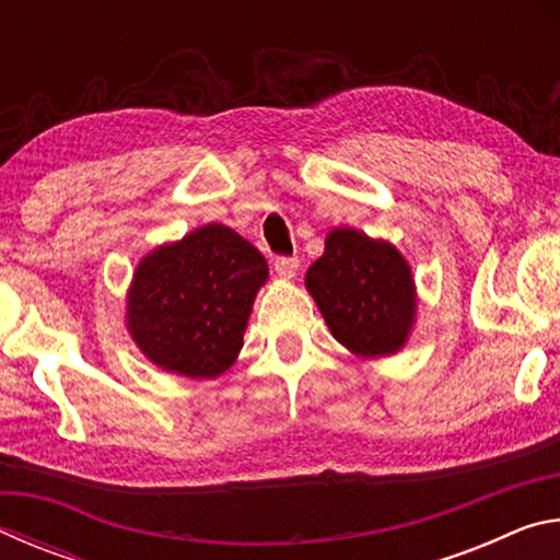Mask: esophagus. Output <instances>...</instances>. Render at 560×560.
Here are the masks:
<instances>
[{"mask_svg":"<svg viewBox=\"0 0 560 560\" xmlns=\"http://www.w3.org/2000/svg\"><path fill=\"white\" fill-rule=\"evenodd\" d=\"M273 269H277L279 277H293L299 269V257H277V261H273Z\"/></svg>","mask_w":560,"mask_h":560,"instance_id":"esophagus-1","label":"esophagus"}]
</instances>
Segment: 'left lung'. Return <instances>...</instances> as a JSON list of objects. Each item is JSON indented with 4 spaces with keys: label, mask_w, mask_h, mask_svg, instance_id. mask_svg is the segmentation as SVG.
Returning a JSON list of instances; mask_svg holds the SVG:
<instances>
[{
    "label": "left lung",
    "mask_w": 560,
    "mask_h": 560,
    "mask_svg": "<svg viewBox=\"0 0 560 560\" xmlns=\"http://www.w3.org/2000/svg\"><path fill=\"white\" fill-rule=\"evenodd\" d=\"M306 287L330 334L358 355L400 350L415 316V289L407 261L387 242L358 230H334L324 257L311 264Z\"/></svg>",
    "instance_id": "8db88e82"
}]
</instances>
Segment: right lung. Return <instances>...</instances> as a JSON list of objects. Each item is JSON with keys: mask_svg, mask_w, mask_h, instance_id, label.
<instances>
[{"mask_svg": "<svg viewBox=\"0 0 560 560\" xmlns=\"http://www.w3.org/2000/svg\"><path fill=\"white\" fill-rule=\"evenodd\" d=\"M267 261L244 236L207 224L140 261L128 296V328L165 371L214 377L234 363Z\"/></svg>", "mask_w": 560, "mask_h": 560, "instance_id": "1", "label": "right lung"}]
</instances>
